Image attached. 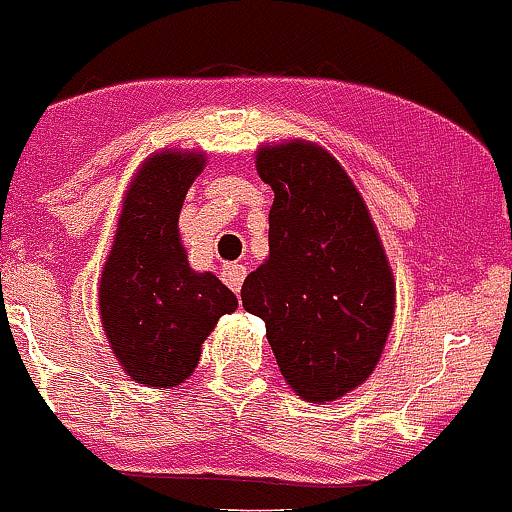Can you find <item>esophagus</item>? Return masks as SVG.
Returning a JSON list of instances; mask_svg holds the SVG:
<instances>
[{
    "mask_svg": "<svg viewBox=\"0 0 512 512\" xmlns=\"http://www.w3.org/2000/svg\"><path fill=\"white\" fill-rule=\"evenodd\" d=\"M243 279H246V266L243 264H228L223 266V282L228 284L233 292H241Z\"/></svg>",
    "mask_w": 512,
    "mask_h": 512,
    "instance_id": "1",
    "label": "esophagus"
}]
</instances>
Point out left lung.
Listing matches in <instances>:
<instances>
[{"mask_svg":"<svg viewBox=\"0 0 512 512\" xmlns=\"http://www.w3.org/2000/svg\"><path fill=\"white\" fill-rule=\"evenodd\" d=\"M256 171L274 189L269 259L243 282V307L266 323L279 372L302 400H338L377 369L390 336V261L359 189L325 148L264 146Z\"/></svg>","mask_w":512,"mask_h":512,"instance_id":"1","label":"left lung"}]
</instances>
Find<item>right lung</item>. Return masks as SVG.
<instances>
[{
    "mask_svg": "<svg viewBox=\"0 0 512 512\" xmlns=\"http://www.w3.org/2000/svg\"><path fill=\"white\" fill-rule=\"evenodd\" d=\"M202 166L205 156L194 151H158L140 164L99 279L112 354L130 379L156 390L194 372L217 320L238 307L215 274L189 266L179 235V212Z\"/></svg>",
    "mask_w": 512,
    "mask_h": 512,
    "instance_id": "obj_1",
    "label": "right lung"
}]
</instances>
